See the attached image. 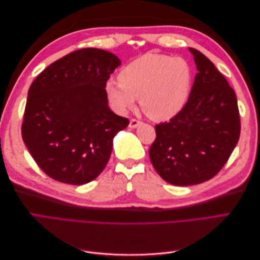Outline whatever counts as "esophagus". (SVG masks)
<instances>
[{
  "instance_id": "1",
  "label": "esophagus",
  "mask_w": 260,
  "mask_h": 260,
  "mask_svg": "<svg viewBox=\"0 0 260 260\" xmlns=\"http://www.w3.org/2000/svg\"><path fill=\"white\" fill-rule=\"evenodd\" d=\"M141 123H142V121H140L138 119H131L130 123H129V127L132 128V129H135V128L138 127V125H140Z\"/></svg>"
}]
</instances>
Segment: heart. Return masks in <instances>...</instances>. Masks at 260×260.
<instances>
[{"instance_id": "1", "label": "heart", "mask_w": 260, "mask_h": 260, "mask_svg": "<svg viewBox=\"0 0 260 260\" xmlns=\"http://www.w3.org/2000/svg\"><path fill=\"white\" fill-rule=\"evenodd\" d=\"M118 79H108L105 93L118 114H125L140 99L147 117L165 121L186 105L193 84V69L186 59L146 53L125 65Z\"/></svg>"}]
</instances>
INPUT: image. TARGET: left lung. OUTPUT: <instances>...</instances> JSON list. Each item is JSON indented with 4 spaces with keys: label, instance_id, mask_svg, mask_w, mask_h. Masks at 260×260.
Instances as JSON below:
<instances>
[{
    "label": "left lung",
    "instance_id": "left-lung-1",
    "mask_svg": "<svg viewBox=\"0 0 260 260\" xmlns=\"http://www.w3.org/2000/svg\"><path fill=\"white\" fill-rule=\"evenodd\" d=\"M188 50L198 69L190 98L170 121L156 124V139L149 148L158 175L180 186L215 177L229 159L241 132L233 89L205 55Z\"/></svg>",
    "mask_w": 260,
    "mask_h": 260
}]
</instances>
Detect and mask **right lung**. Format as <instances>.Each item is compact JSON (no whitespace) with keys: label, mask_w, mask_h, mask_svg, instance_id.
I'll return each instance as SVG.
<instances>
[{"label":"right lung","mask_w":260,"mask_h":260,"mask_svg":"<svg viewBox=\"0 0 260 260\" xmlns=\"http://www.w3.org/2000/svg\"><path fill=\"white\" fill-rule=\"evenodd\" d=\"M120 64L113 53L81 49L54 61L30 85L21 136L50 178L81 185L105 168L114 137L129 124L111 111L105 93Z\"/></svg>","instance_id":"1"}]
</instances>
